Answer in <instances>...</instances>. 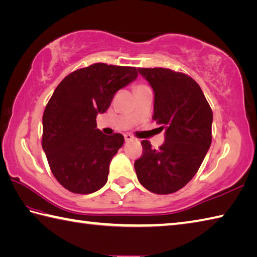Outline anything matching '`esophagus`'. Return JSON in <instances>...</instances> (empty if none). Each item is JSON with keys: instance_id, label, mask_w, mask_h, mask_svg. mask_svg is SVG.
Here are the masks:
<instances>
[{"instance_id": "esophagus-1", "label": "esophagus", "mask_w": 257, "mask_h": 257, "mask_svg": "<svg viewBox=\"0 0 257 257\" xmlns=\"http://www.w3.org/2000/svg\"><path fill=\"white\" fill-rule=\"evenodd\" d=\"M124 139H125V141L128 142V141H132L133 137H132V135H131V134L126 133V134H124Z\"/></svg>"}]
</instances>
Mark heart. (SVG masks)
I'll use <instances>...</instances> for the list:
<instances>
[{"mask_svg": "<svg viewBox=\"0 0 257 257\" xmlns=\"http://www.w3.org/2000/svg\"><path fill=\"white\" fill-rule=\"evenodd\" d=\"M143 87H147V85H143V84H141V85H138L137 87H135V89H138V88H143Z\"/></svg>", "mask_w": 257, "mask_h": 257, "instance_id": "obj_1", "label": "heart"}]
</instances>
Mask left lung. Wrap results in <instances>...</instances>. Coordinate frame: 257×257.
Here are the masks:
<instances>
[{
  "mask_svg": "<svg viewBox=\"0 0 257 257\" xmlns=\"http://www.w3.org/2000/svg\"><path fill=\"white\" fill-rule=\"evenodd\" d=\"M139 72L154 90L152 119L166 130V141L156 150L143 140L135 172L149 191L169 195L185 187L204 161L212 139V110L190 76L160 67Z\"/></svg>",
  "mask_w": 257,
  "mask_h": 257,
  "instance_id": "obj_1",
  "label": "left lung"
}]
</instances>
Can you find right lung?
<instances>
[{"mask_svg": "<svg viewBox=\"0 0 257 257\" xmlns=\"http://www.w3.org/2000/svg\"><path fill=\"white\" fill-rule=\"evenodd\" d=\"M137 77L135 67L97 62L70 72L53 91L42 116L41 143L52 174L67 190L88 195L107 181L124 137L101 133L96 116Z\"/></svg>", "mask_w": 257, "mask_h": 257, "instance_id": "right-lung-1", "label": "right lung"}]
</instances>
